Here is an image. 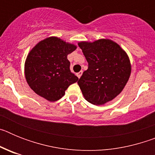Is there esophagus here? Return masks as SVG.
Segmentation results:
<instances>
[{
	"mask_svg": "<svg viewBox=\"0 0 155 155\" xmlns=\"http://www.w3.org/2000/svg\"><path fill=\"white\" fill-rule=\"evenodd\" d=\"M82 73H83L82 71H80V72H78V73H77L76 75H77V76H78V78H80L81 77Z\"/></svg>",
	"mask_w": 155,
	"mask_h": 155,
	"instance_id": "esophagus-1",
	"label": "esophagus"
}]
</instances>
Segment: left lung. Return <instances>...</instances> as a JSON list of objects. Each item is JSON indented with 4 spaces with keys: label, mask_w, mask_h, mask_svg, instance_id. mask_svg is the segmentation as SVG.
Wrapping results in <instances>:
<instances>
[{
    "label": "left lung",
    "mask_w": 155,
    "mask_h": 155,
    "mask_svg": "<svg viewBox=\"0 0 155 155\" xmlns=\"http://www.w3.org/2000/svg\"><path fill=\"white\" fill-rule=\"evenodd\" d=\"M88 68L78 81L84 98L94 105H104L121 93L131 74L127 53L108 39L78 42Z\"/></svg>",
    "instance_id": "left-lung-1"
}]
</instances>
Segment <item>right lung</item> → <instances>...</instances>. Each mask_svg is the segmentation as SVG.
<instances>
[{"label":"right lung","instance_id":"add662e5","mask_svg":"<svg viewBox=\"0 0 155 155\" xmlns=\"http://www.w3.org/2000/svg\"><path fill=\"white\" fill-rule=\"evenodd\" d=\"M77 46L58 37L41 40L28 53L25 62L27 83L37 94L50 102L62 98L78 78L71 73L68 55Z\"/></svg>","mask_w":155,"mask_h":155}]
</instances>
